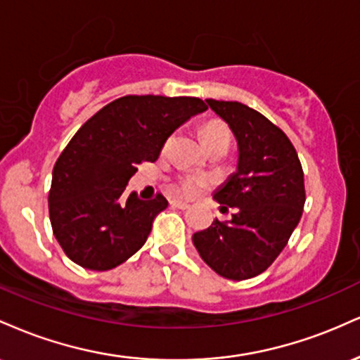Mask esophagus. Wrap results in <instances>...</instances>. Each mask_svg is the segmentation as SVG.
<instances>
[{"mask_svg":"<svg viewBox=\"0 0 360 360\" xmlns=\"http://www.w3.org/2000/svg\"><path fill=\"white\" fill-rule=\"evenodd\" d=\"M171 206H172V208L188 210L189 208V203H186V201H181V200H171Z\"/></svg>","mask_w":360,"mask_h":360,"instance_id":"esophagus-1","label":"esophagus"}]
</instances>
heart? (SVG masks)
<instances>
[{"label": "heart", "instance_id": "heart-1", "mask_svg": "<svg viewBox=\"0 0 360 360\" xmlns=\"http://www.w3.org/2000/svg\"><path fill=\"white\" fill-rule=\"evenodd\" d=\"M201 139H203L206 147H212L218 142H230V130L225 123L221 122H210L201 128ZM208 184V179L205 176L198 174H186L181 176L176 183V191L183 196H193L200 191L201 188Z\"/></svg>", "mask_w": 360, "mask_h": 360}]
</instances>
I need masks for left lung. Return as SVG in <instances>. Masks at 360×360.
<instances>
[{
	"mask_svg": "<svg viewBox=\"0 0 360 360\" xmlns=\"http://www.w3.org/2000/svg\"><path fill=\"white\" fill-rule=\"evenodd\" d=\"M206 103L237 137V172L213 196L221 210L237 212L229 221L214 218L193 242L221 278L250 279L278 259L300 223L307 200L303 167L288 135L262 113L238 101Z\"/></svg>",
	"mask_w": 360,
	"mask_h": 360,
	"instance_id": "8db88e82",
	"label": "left lung"
}]
</instances>
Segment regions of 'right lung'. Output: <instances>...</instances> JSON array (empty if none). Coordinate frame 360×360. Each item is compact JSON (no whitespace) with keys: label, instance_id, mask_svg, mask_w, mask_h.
<instances>
[{"label":"right lung","instance_id":"right-lung-1","mask_svg":"<svg viewBox=\"0 0 360 360\" xmlns=\"http://www.w3.org/2000/svg\"><path fill=\"white\" fill-rule=\"evenodd\" d=\"M208 106L193 96H128L108 103L82 125L57 159L49 191L52 232L72 262L108 271L147 240L152 223L167 208L127 196L140 162H154L172 131Z\"/></svg>","mask_w":360,"mask_h":360}]
</instances>
